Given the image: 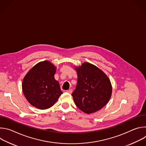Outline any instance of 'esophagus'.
I'll use <instances>...</instances> for the list:
<instances>
[{
    "mask_svg": "<svg viewBox=\"0 0 146 146\" xmlns=\"http://www.w3.org/2000/svg\"><path fill=\"white\" fill-rule=\"evenodd\" d=\"M66 92H68V93H69V94H71V93L72 92V90H71V89H70V90H68L66 91Z\"/></svg>",
    "mask_w": 146,
    "mask_h": 146,
    "instance_id": "1",
    "label": "esophagus"
}]
</instances>
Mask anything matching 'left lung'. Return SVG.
<instances>
[{
  "instance_id": "left-lung-1",
  "label": "left lung",
  "mask_w": 146,
  "mask_h": 146,
  "mask_svg": "<svg viewBox=\"0 0 146 146\" xmlns=\"http://www.w3.org/2000/svg\"><path fill=\"white\" fill-rule=\"evenodd\" d=\"M77 83L72 94L77 107L90 114L100 110L109 100L112 92L110 81L101 70L85 62L76 68Z\"/></svg>"
}]
</instances>
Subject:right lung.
<instances>
[{
	"instance_id": "obj_1",
	"label": "right lung",
	"mask_w": 146,
	"mask_h": 146,
	"mask_svg": "<svg viewBox=\"0 0 146 146\" xmlns=\"http://www.w3.org/2000/svg\"><path fill=\"white\" fill-rule=\"evenodd\" d=\"M56 68L49 61L40 62L33 67L23 81V91L27 100L37 109L51 108L62 94L55 80Z\"/></svg>"
}]
</instances>
